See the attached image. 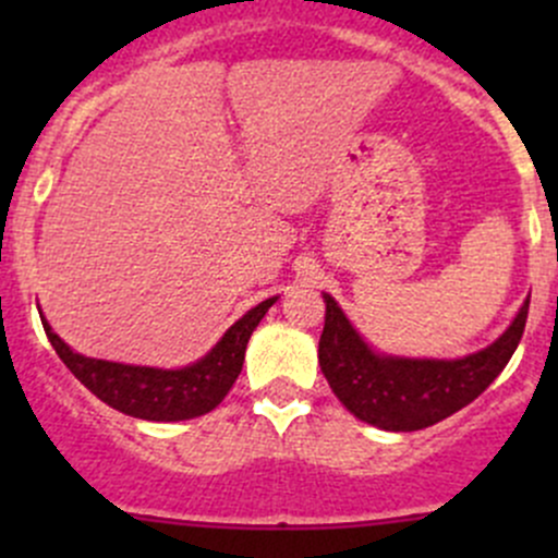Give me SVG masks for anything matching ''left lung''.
<instances>
[{"instance_id":"8db88e82","label":"left lung","mask_w":558,"mask_h":558,"mask_svg":"<svg viewBox=\"0 0 558 558\" xmlns=\"http://www.w3.org/2000/svg\"><path fill=\"white\" fill-rule=\"evenodd\" d=\"M326 318L318 364L335 397L369 426L418 432L481 397L519 348L529 300L508 329L481 351L461 359H410L380 353L348 320L335 296L324 294Z\"/></svg>"}]
</instances>
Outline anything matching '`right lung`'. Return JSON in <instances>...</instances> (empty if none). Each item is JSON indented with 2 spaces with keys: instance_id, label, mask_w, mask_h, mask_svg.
Returning <instances> with one entry per match:
<instances>
[{
  "instance_id": "obj_1",
  "label": "right lung",
  "mask_w": 558,
  "mask_h": 558,
  "mask_svg": "<svg viewBox=\"0 0 558 558\" xmlns=\"http://www.w3.org/2000/svg\"><path fill=\"white\" fill-rule=\"evenodd\" d=\"M278 302V296L258 302L251 307L243 318L234 320L221 340L210 348L202 359L194 364H185L178 369H161V367H140V364H123V362H105V359H92L75 353L45 320L39 313L48 335L50 345L59 353L61 362L66 364L72 375L81 380L94 397L102 399L112 410L132 418L143 421H159V424H170V421H189L199 418V415L210 413L229 388L238 380L240 369L245 362V348L251 340L253 329L264 313Z\"/></svg>"
}]
</instances>
